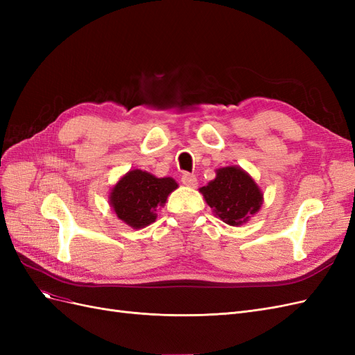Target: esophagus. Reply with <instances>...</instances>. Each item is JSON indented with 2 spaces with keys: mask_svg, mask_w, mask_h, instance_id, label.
I'll use <instances>...</instances> for the list:
<instances>
[{
  "mask_svg": "<svg viewBox=\"0 0 355 355\" xmlns=\"http://www.w3.org/2000/svg\"><path fill=\"white\" fill-rule=\"evenodd\" d=\"M182 184L187 185V187H191V188H196L198 185V180H197L196 175L185 173L184 176H182Z\"/></svg>",
  "mask_w": 355,
  "mask_h": 355,
  "instance_id": "1",
  "label": "esophagus"
}]
</instances>
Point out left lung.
I'll list each match as a JSON object with an SVG mask.
<instances>
[{"mask_svg": "<svg viewBox=\"0 0 355 355\" xmlns=\"http://www.w3.org/2000/svg\"><path fill=\"white\" fill-rule=\"evenodd\" d=\"M204 200L225 223L239 227L259 211L263 194L250 175L240 167L216 170V178L200 188Z\"/></svg>", "mask_w": 355, "mask_h": 355, "instance_id": "8db88e82", "label": "left lung"}]
</instances>
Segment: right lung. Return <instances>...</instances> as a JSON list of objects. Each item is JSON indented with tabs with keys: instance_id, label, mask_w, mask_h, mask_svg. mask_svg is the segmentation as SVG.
I'll use <instances>...</instances> for the list:
<instances>
[{
	"instance_id": "right-lung-1",
	"label": "right lung",
	"mask_w": 355,
	"mask_h": 355,
	"mask_svg": "<svg viewBox=\"0 0 355 355\" xmlns=\"http://www.w3.org/2000/svg\"><path fill=\"white\" fill-rule=\"evenodd\" d=\"M178 188L175 179L155 178L144 170H130L111 189L110 204L115 214L128 227L141 230L157 219L168 194Z\"/></svg>"
}]
</instances>
